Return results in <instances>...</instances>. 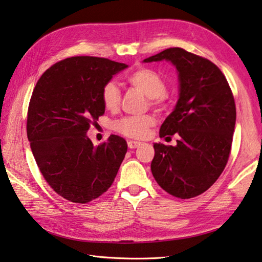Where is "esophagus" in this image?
Here are the masks:
<instances>
[{
	"instance_id": "34e87169",
	"label": "esophagus",
	"mask_w": 262,
	"mask_h": 262,
	"mask_svg": "<svg viewBox=\"0 0 262 262\" xmlns=\"http://www.w3.org/2000/svg\"><path fill=\"white\" fill-rule=\"evenodd\" d=\"M140 145V142H137V141H128V147H129V149H136L137 146Z\"/></svg>"
}]
</instances>
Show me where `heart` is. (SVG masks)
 I'll return each instance as SVG.
<instances>
[{
	"instance_id": "obj_1",
	"label": "heart",
	"mask_w": 262,
	"mask_h": 262,
	"mask_svg": "<svg viewBox=\"0 0 262 262\" xmlns=\"http://www.w3.org/2000/svg\"><path fill=\"white\" fill-rule=\"evenodd\" d=\"M135 89L140 90L147 98L152 99V104L161 106L165 94L167 90L165 80L154 70L142 68L134 70L126 77ZM120 89L115 81H108L103 85L101 99L104 107L108 111H116L120 104ZM155 125V119L151 116L145 117H127L118 120L113 125L115 130L132 139H143L146 136L149 128Z\"/></svg>"
}]
</instances>
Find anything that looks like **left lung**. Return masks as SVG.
Returning a JSON list of instances; mask_svg holds the SVG:
<instances>
[{"mask_svg": "<svg viewBox=\"0 0 262 262\" xmlns=\"http://www.w3.org/2000/svg\"><path fill=\"white\" fill-rule=\"evenodd\" d=\"M167 60L178 71L179 99L159 136L179 134L177 145L155 143L151 172L161 188L181 199L205 192L229 158L236 106L227 79L215 64L182 48L144 59Z\"/></svg>", "mask_w": 262, "mask_h": 262, "instance_id": "8db88e82", "label": "left lung"}]
</instances>
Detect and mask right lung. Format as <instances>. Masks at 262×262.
I'll return each instance as SVG.
<instances>
[{"instance_id":"obj_1","label":"right lung","mask_w":262,"mask_h":262,"mask_svg":"<svg viewBox=\"0 0 262 262\" xmlns=\"http://www.w3.org/2000/svg\"><path fill=\"white\" fill-rule=\"evenodd\" d=\"M128 65L77 56L52 65L33 90L27 137L37 167L54 191L70 202H92L111 187L127 152V142L111 135L94 146L90 125L104 115L101 92Z\"/></svg>"}]
</instances>
